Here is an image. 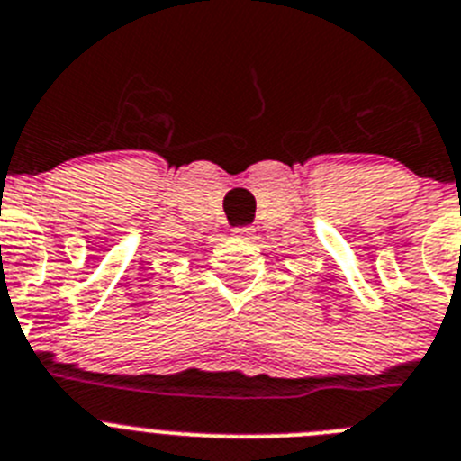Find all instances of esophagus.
I'll use <instances>...</instances> for the list:
<instances>
[{"label":"esophagus","instance_id":"esophagus-1","mask_svg":"<svg viewBox=\"0 0 461 461\" xmlns=\"http://www.w3.org/2000/svg\"><path fill=\"white\" fill-rule=\"evenodd\" d=\"M234 234L240 236V239H252V236H255V230H252V227H236Z\"/></svg>","mask_w":461,"mask_h":461}]
</instances>
